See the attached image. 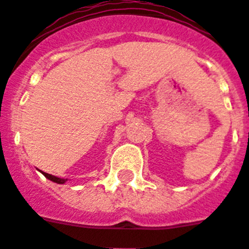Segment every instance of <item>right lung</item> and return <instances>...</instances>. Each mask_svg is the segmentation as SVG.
<instances>
[{
  "instance_id": "right-lung-1",
  "label": "right lung",
  "mask_w": 249,
  "mask_h": 249,
  "mask_svg": "<svg viewBox=\"0 0 249 249\" xmlns=\"http://www.w3.org/2000/svg\"><path fill=\"white\" fill-rule=\"evenodd\" d=\"M42 174H44L45 177L48 178V179H50V181L55 182V183H60V185H62V183H64V182L67 181V179H63V178H58V177H55V176H52V174L44 173V172H42Z\"/></svg>"
}]
</instances>
